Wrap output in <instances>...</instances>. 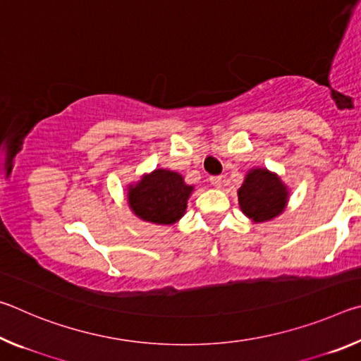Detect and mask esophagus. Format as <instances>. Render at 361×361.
Returning a JSON list of instances; mask_svg holds the SVG:
<instances>
[{
    "label": "esophagus",
    "mask_w": 361,
    "mask_h": 361,
    "mask_svg": "<svg viewBox=\"0 0 361 361\" xmlns=\"http://www.w3.org/2000/svg\"><path fill=\"white\" fill-rule=\"evenodd\" d=\"M210 183H212V186L221 188V186H223V176H212Z\"/></svg>",
    "instance_id": "esophagus-1"
}]
</instances>
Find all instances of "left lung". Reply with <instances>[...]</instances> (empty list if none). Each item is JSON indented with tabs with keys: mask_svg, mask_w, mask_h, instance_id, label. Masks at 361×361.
<instances>
[{
	"mask_svg": "<svg viewBox=\"0 0 361 361\" xmlns=\"http://www.w3.org/2000/svg\"><path fill=\"white\" fill-rule=\"evenodd\" d=\"M237 197L243 215L253 223H266L282 215L288 205L290 189L276 172L256 167L247 172Z\"/></svg>",
	"mask_w": 361,
	"mask_h": 361,
	"instance_id": "1",
	"label": "left lung"
}]
</instances>
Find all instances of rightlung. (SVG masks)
Instances as JSON below:
<instances>
[{"label": "right lung", "mask_w": 361, "mask_h": 361, "mask_svg": "<svg viewBox=\"0 0 361 361\" xmlns=\"http://www.w3.org/2000/svg\"><path fill=\"white\" fill-rule=\"evenodd\" d=\"M126 191L133 215L146 223L169 226L185 216L194 186L186 185L178 172L156 169L145 173L137 183L127 185Z\"/></svg>", "instance_id": "obj_1"}]
</instances>
